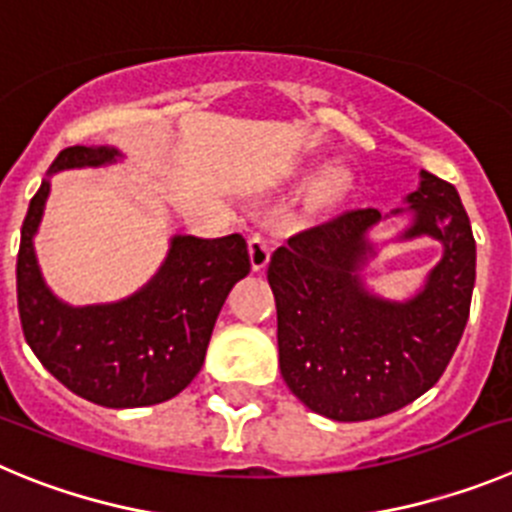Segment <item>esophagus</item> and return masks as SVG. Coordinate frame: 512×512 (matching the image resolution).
I'll use <instances>...</instances> for the list:
<instances>
[{"label": "esophagus", "instance_id": "esophagus-1", "mask_svg": "<svg viewBox=\"0 0 512 512\" xmlns=\"http://www.w3.org/2000/svg\"><path fill=\"white\" fill-rule=\"evenodd\" d=\"M247 250H250V262L252 270H262L270 260V242L262 232H252L250 239H247Z\"/></svg>", "mask_w": 512, "mask_h": 512}]
</instances>
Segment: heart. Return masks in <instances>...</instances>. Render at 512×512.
<instances>
[{"mask_svg": "<svg viewBox=\"0 0 512 512\" xmlns=\"http://www.w3.org/2000/svg\"><path fill=\"white\" fill-rule=\"evenodd\" d=\"M344 186H347V178H344L342 173H331V176H326V181L321 183L319 199L321 201H334L336 196L344 191Z\"/></svg>", "mask_w": 512, "mask_h": 512, "instance_id": "heart-1", "label": "heart"}]
</instances>
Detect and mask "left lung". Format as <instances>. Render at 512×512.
Returning a JSON list of instances; mask_svg holds the SVG:
<instances>
[{
  "instance_id": "1",
  "label": "left lung",
  "mask_w": 512,
  "mask_h": 512,
  "mask_svg": "<svg viewBox=\"0 0 512 512\" xmlns=\"http://www.w3.org/2000/svg\"><path fill=\"white\" fill-rule=\"evenodd\" d=\"M408 201L416 224L405 237L431 234L444 245L413 301H380L359 285L377 209L342 211L296 232L267 265L280 375L303 405L331 421H370L413 403L444 375L467 326L477 252L457 188L423 170Z\"/></svg>"
}]
</instances>
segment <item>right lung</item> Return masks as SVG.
Listing matches in <instances>:
<instances>
[{
	"mask_svg": "<svg viewBox=\"0 0 512 512\" xmlns=\"http://www.w3.org/2000/svg\"><path fill=\"white\" fill-rule=\"evenodd\" d=\"M114 155L109 147H66L50 173ZM48 191L43 181L32 196L17 252V308L30 349L55 380L96 405L140 408L176 398L204 365L224 298L250 273L245 237H176L158 278L137 296L71 308L45 288L32 250Z\"/></svg>",
	"mask_w": 512,
	"mask_h": 512,
	"instance_id": "add662e5",
	"label": "right lung"
}]
</instances>
